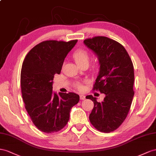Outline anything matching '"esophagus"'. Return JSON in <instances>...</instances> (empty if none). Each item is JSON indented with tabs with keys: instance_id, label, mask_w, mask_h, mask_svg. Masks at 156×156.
Here are the masks:
<instances>
[{
	"instance_id": "34e87169",
	"label": "esophagus",
	"mask_w": 156,
	"mask_h": 156,
	"mask_svg": "<svg viewBox=\"0 0 156 156\" xmlns=\"http://www.w3.org/2000/svg\"><path fill=\"white\" fill-rule=\"evenodd\" d=\"M80 98L81 100H84V99H86V97L83 95H80Z\"/></svg>"
}]
</instances>
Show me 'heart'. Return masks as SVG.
I'll return each instance as SVG.
<instances>
[{
  "label": "heart",
  "instance_id": "obj_1",
  "mask_svg": "<svg viewBox=\"0 0 156 156\" xmlns=\"http://www.w3.org/2000/svg\"><path fill=\"white\" fill-rule=\"evenodd\" d=\"M73 57L80 66L83 65L87 66L90 60V55L89 52L84 49H78L73 53ZM77 86L79 88H81L82 86L80 84H78Z\"/></svg>",
  "mask_w": 156,
  "mask_h": 156
}]
</instances>
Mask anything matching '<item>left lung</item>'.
Instances as JSON below:
<instances>
[{"label":"left lung","instance_id":"8db88e82","mask_svg":"<svg viewBox=\"0 0 156 156\" xmlns=\"http://www.w3.org/2000/svg\"><path fill=\"white\" fill-rule=\"evenodd\" d=\"M85 45L98 57L99 71L94 86L105 97L101 102L87 95L94 103L90 121L97 130L110 133L125 121L134 97V73L133 62L121 44L107 37L86 39Z\"/></svg>","mask_w":156,"mask_h":156}]
</instances>
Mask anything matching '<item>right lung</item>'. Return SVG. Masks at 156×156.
Masks as SVG:
<instances>
[{"mask_svg": "<svg viewBox=\"0 0 156 156\" xmlns=\"http://www.w3.org/2000/svg\"><path fill=\"white\" fill-rule=\"evenodd\" d=\"M77 41H43L30 51L23 62L20 75L23 100L34 125L43 133L62 129L69 121L71 108L80 100L75 93L57 95L52 91L54 76L61 73L65 58Z\"/></svg>", "mask_w": 156, "mask_h": 156, "instance_id": "add662e5", "label": "right lung"}]
</instances>
